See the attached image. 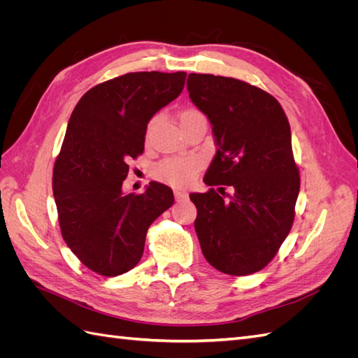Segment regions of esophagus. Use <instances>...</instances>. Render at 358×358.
I'll use <instances>...</instances> for the list:
<instances>
[{
	"label": "esophagus",
	"instance_id": "obj_1",
	"mask_svg": "<svg viewBox=\"0 0 358 358\" xmlns=\"http://www.w3.org/2000/svg\"><path fill=\"white\" fill-rule=\"evenodd\" d=\"M187 197H188V192H187V191H183V189H175V199H176L178 201L185 200Z\"/></svg>",
	"mask_w": 358,
	"mask_h": 358
}]
</instances>
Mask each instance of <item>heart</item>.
<instances>
[{
    "instance_id": "1",
    "label": "heart",
    "mask_w": 358,
    "mask_h": 358,
    "mask_svg": "<svg viewBox=\"0 0 358 358\" xmlns=\"http://www.w3.org/2000/svg\"><path fill=\"white\" fill-rule=\"evenodd\" d=\"M200 115L199 110L196 109H187L183 110L179 116L180 121L191 116ZM158 116H154L150 119L148 124V134L152 131L154 127L158 124ZM200 169V161L196 157H175V158H166L159 161L155 166V178L169 183V185L173 187H183L189 183L194 176L197 175V171Z\"/></svg>"
}]
</instances>
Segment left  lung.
<instances>
[{
    "instance_id": "left-lung-1",
    "label": "left lung",
    "mask_w": 358,
    "mask_h": 358,
    "mask_svg": "<svg viewBox=\"0 0 358 358\" xmlns=\"http://www.w3.org/2000/svg\"><path fill=\"white\" fill-rule=\"evenodd\" d=\"M187 88L218 146L203 179L212 188L189 194L203 255L222 273H255L272 262L296 215L300 176L288 119L275 96L239 79L191 73ZM218 185L235 189L229 201Z\"/></svg>"
}]
</instances>
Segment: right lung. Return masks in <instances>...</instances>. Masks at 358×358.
<instances>
[{
	"mask_svg": "<svg viewBox=\"0 0 358 358\" xmlns=\"http://www.w3.org/2000/svg\"><path fill=\"white\" fill-rule=\"evenodd\" d=\"M185 71H138L86 92L70 116L53 166V197L62 239L92 272L117 276L143 255L149 225L175 201L150 182L143 194H124L128 161L145 150L148 122L178 99Z\"/></svg>",
	"mask_w": 358,
	"mask_h": 358,
	"instance_id": "obj_1",
	"label": "right lung"
}]
</instances>
